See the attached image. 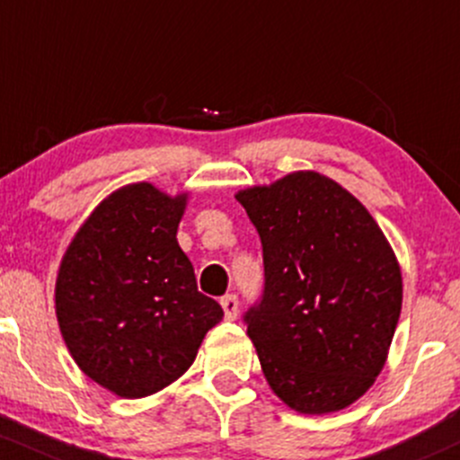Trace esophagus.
I'll return each instance as SVG.
<instances>
[{
  "label": "esophagus",
  "instance_id": "obj_1",
  "mask_svg": "<svg viewBox=\"0 0 460 460\" xmlns=\"http://www.w3.org/2000/svg\"><path fill=\"white\" fill-rule=\"evenodd\" d=\"M222 304V311H225V317L226 319H235L238 317V308H240V302L235 295H225V297L220 299Z\"/></svg>",
  "mask_w": 460,
  "mask_h": 460
}]
</instances>
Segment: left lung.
Wrapping results in <instances>:
<instances>
[{"label": "left lung", "instance_id": "obj_1", "mask_svg": "<svg viewBox=\"0 0 460 460\" xmlns=\"http://www.w3.org/2000/svg\"><path fill=\"white\" fill-rule=\"evenodd\" d=\"M235 200L262 243L264 291L244 323L270 390L302 414L348 408L384 368L401 315L393 246L350 191L317 172Z\"/></svg>", "mask_w": 460, "mask_h": 460}]
</instances>
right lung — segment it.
Here are the masks:
<instances>
[{
  "mask_svg": "<svg viewBox=\"0 0 460 460\" xmlns=\"http://www.w3.org/2000/svg\"><path fill=\"white\" fill-rule=\"evenodd\" d=\"M187 193L149 182L110 193L81 225L61 260L55 306L61 335L81 370L125 399L154 394L185 375L216 299L198 291L178 246Z\"/></svg>",
  "mask_w": 460,
  "mask_h": 460,
  "instance_id": "right-lung-1",
  "label": "right lung"
}]
</instances>
